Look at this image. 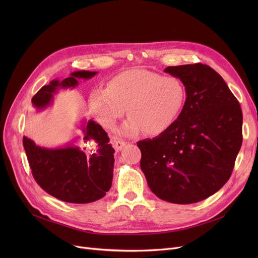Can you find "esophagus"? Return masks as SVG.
Here are the masks:
<instances>
[{"instance_id":"obj_1","label":"esophagus","mask_w":258,"mask_h":258,"mask_svg":"<svg viewBox=\"0 0 258 258\" xmlns=\"http://www.w3.org/2000/svg\"><path fill=\"white\" fill-rule=\"evenodd\" d=\"M125 142H123V141H120V140H117V141H114V148L116 151H121L122 148H123L124 146H125Z\"/></svg>"}]
</instances>
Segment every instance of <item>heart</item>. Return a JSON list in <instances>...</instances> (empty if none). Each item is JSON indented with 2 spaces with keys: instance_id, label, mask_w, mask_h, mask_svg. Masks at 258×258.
Listing matches in <instances>:
<instances>
[{
  "instance_id": "heart-1",
  "label": "heart",
  "mask_w": 258,
  "mask_h": 258,
  "mask_svg": "<svg viewBox=\"0 0 258 258\" xmlns=\"http://www.w3.org/2000/svg\"><path fill=\"white\" fill-rule=\"evenodd\" d=\"M186 100L182 81L147 70L122 72L107 81L106 89H94L89 95L92 113L106 128L130 116L119 133L135 136L140 131L157 136L168 130L179 118Z\"/></svg>"
}]
</instances>
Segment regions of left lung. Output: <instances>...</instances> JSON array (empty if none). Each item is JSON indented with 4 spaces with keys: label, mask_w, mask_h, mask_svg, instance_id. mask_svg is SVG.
Instances as JSON below:
<instances>
[{
    "label": "left lung",
    "mask_w": 258,
    "mask_h": 258,
    "mask_svg": "<svg viewBox=\"0 0 258 258\" xmlns=\"http://www.w3.org/2000/svg\"><path fill=\"white\" fill-rule=\"evenodd\" d=\"M186 100L177 121L138 141L140 166L151 190L173 204L207 199L226 184L242 142L240 105L223 77L203 63L167 67Z\"/></svg>",
    "instance_id": "obj_1"
}]
</instances>
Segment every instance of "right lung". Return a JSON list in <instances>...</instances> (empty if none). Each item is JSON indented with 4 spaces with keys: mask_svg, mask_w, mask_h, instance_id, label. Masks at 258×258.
I'll use <instances>...</instances> for the list:
<instances>
[{
    "mask_svg": "<svg viewBox=\"0 0 258 258\" xmlns=\"http://www.w3.org/2000/svg\"><path fill=\"white\" fill-rule=\"evenodd\" d=\"M97 74L76 71L62 80L54 79L32 97L36 110H44L60 89H74L78 79H90ZM86 146L80 150L70 143L47 148L36 145L24 136L23 144L36 183L50 196L73 204H87L105 196L113 181L114 148L105 131L93 120L81 125Z\"/></svg>",
    "mask_w": 258,
    "mask_h": 258,
    "instance_id": "1",
    "label": "right lung"
}]
</instances>
